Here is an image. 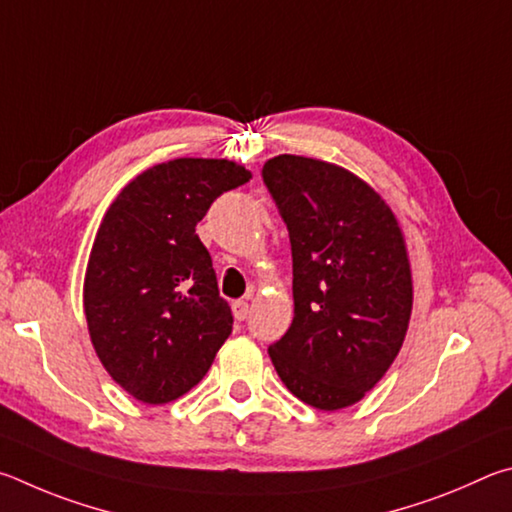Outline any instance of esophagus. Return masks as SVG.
Wrapping results in <instances>:
<instances>
[{
  "label": "esophagus",
  "instance_id": "1",
  "mask_svg": "<svg viewBox=\"0 0 512 512\" xmlns=\"http://www.w3.org/2000/svg\"><path fill=\"white\" fill-rule=\"evenodd\" d=\"M231 312L233 317H236V321H245L247 315H249V303L245 299H238L231 303Z\"/></svg>",
  "mask_w": 512,
  "mask_h": 512
}]
</instances>
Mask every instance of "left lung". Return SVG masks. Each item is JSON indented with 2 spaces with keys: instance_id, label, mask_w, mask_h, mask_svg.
Wrapping results in <instances>:
<instances>
[{
  "instance_id": "1",
  "label": "left lung",
  "mask_w": 512,
  "mask_h": 512,
  "mask_svg": "<svg viewBox=\"0 0 512 512\" xmlns=\"http://www.w3.org/2000/svg\"><path fill=\"white\" fill-rule=\"evenodd\" d=\"M263 179L292 242L294 319L270 346L301 402L337 411L360 402L407 337L414 281L400 222L375 188L333 161L279 155Z\"/></svg>"
}]
</instances>
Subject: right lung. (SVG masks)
<instances>
[{"mask_svg":"<svg viewBox=\"0 0 512 512\" xmlns=\"http://www.w3.org/2000/svg\"><path fill=\"white\" fill-rule=\"evenodd\" d=\"M249 179L229 159H170L125 184L98 224L83 283L89 339L139 402L166 405L191 391L231 335L195 227L215 197Z\"/></svg>","mask_w":512,"mask_h":512,"instance_id":"add662e5","label":"right lung"}]
</instances>
